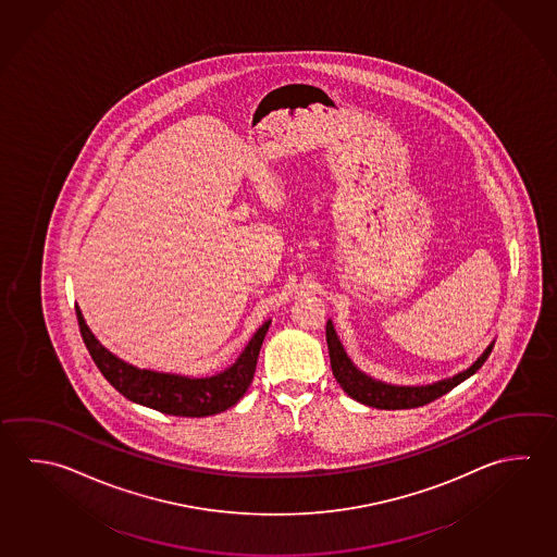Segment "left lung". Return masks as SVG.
I'll return each instance as SVG.
<instances>
[{
  "mask_svg": "<svg viewBox=\"0 0 557 557\" xmlns=\"http://www.w3.org/2000/svg\"><path fill=\"white\" fill-rule=\"evenodd\" d=\"M325 342L330 349L332 371H334L335 381L339 383V386L357 403L381 408V410H405V408H418V406L432 403L435 398L449 393L451 388H456L459 383H463L471 374H475L493 351V344H491L486 347L485 354L481 355L469 369L457 373L451 379L437 381L434 385L396 386L386 385L383 381H374L371 376L361 373L345 354L344 345L335 334L334 324L330 320L325 325Z\"/></svg>",
  "mask_w": 557,
  "mask_h": 557,
  "instance_id": "1",
  "label": "left lung"
}]
</instances>
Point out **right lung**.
I'll use <instances>...</instances> for the list:
<instances>
[{"instance_id": "right-lung-1", "label": "right lung", "mask_w": 557, "mask_h": 557, "mask_svg": "<svg viewBox=\"0 0 557 557\" xmlns=\"http://www.w3.org/2000/svg\"><path fill=\"white\" fill-rule=\"evenodd\" d=\"M76 315H78L82 339L88 347L94 363L108 379V383L115 391H120V395L137 405L159 410L162 414L184 416V418L218 414L237 405V400L245 395V391L253 381L259 351H261L267 330L271 325V322H264L243 349L239 359L222 373L190 379L183 374L137 369L133 364L125 363L120 357L110 354L94 337L90 327L82 318L78 306H76Z\"/></svg>"}]
</instances>
